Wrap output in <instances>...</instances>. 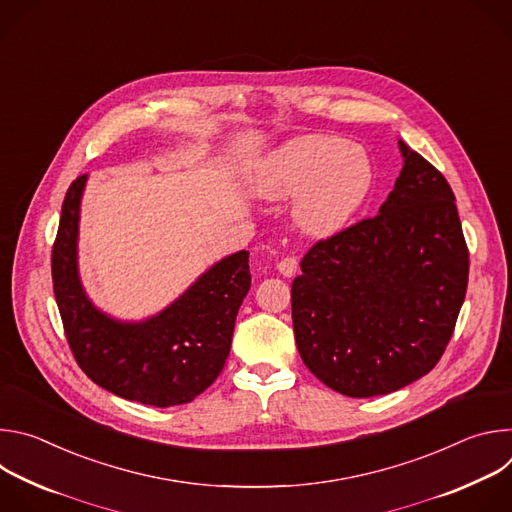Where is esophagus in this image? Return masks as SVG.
<instances>
[{
	"label": "esophagus",
	"mask_w": 512,
	"mask_h": 512,
	"mask_svg": "<svg viewBox=\"0 0 512 512\" xmlns=\"http://www.w3.org/2000/svg\"><path fill=\"white\" fill-rule=\"evenodd\" d=\"M277 271L285 277H291L296 271H298V259L296 257H283L279 263H277Z\"/></svg>",
	"instance_id": "34e87169"
}]
</instances>
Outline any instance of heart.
<instances>
[{"label": "heart", "instance_id": "obj_1", "mask_svg": "<svg viewBox=\"0 0 512 512\" xmlns=\"http://www.w3.org/2000/svg\"><path fill=\"white\" fill-rule=\"evenodd\" d=\"M375 174L369 156L344 139L306 135L285 143L253 176V190L267 200L300 196L298 225L316 237L342 231L367 202Z\"/></svg>", "mask_w": 512, "mask_h": 512}]
</instances>
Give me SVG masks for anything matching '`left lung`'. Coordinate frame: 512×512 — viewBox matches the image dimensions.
<instances>
[{"mask_svg": "<svg viewBox=\"0 0 512 512\" xmlns=\"http://www.w3.org/2000/svg\"><path fill=\"white\" fill-rule=\"evenodd\" d=\"M403 170L377 216L318 241L291 283L306 367L346 397H375L427 375L466 298L468 245L456 196L399 139Z\"/></svg>", "mask_w": 512, "mask_h": 512, "instance_id": "obj_1", "label": "left lung"}]
</instances>
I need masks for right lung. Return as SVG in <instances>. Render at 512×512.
Returning a JSON list of instances; mask_svg holds the SVG:
<instances>
[{
  "mask_svg": "<svg viewBox=\"0 0 512 512\" xmlns=\"http://www.w3.org/2000/svg\"><path fill=\"white\" fill-rule=\"evenodd\" d=\"M87 176L66 190L52 247V283L64 334L83 373L127 401L184 405L221 375L239 308L251 287L249 253L202 273L158 316L117 322L87 298L77 269L79 208Z\"/></svg>",
  "mask_w": 512,
  "mask_h": 512,
  "instance_id": "right-lung-1",
  "label": "right lung"
}]
</instances>
